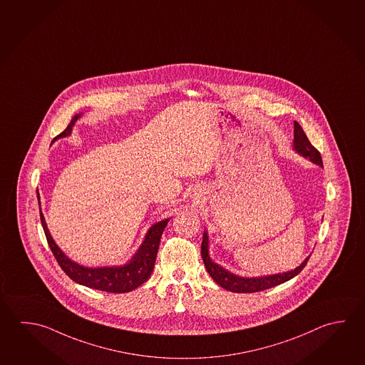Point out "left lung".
Here are the masks:
<instances>
[{
    "label": "left lung",
    "mask_w": 365,
    "mask_h": 365,
    "mask_svg": "<svg viewBox=\"0 0 365 365\" xmlns=\"http://www.w3.org/2000/svg\"><path fill=\"white\" fill-rule=\"evenodd\" d=\"M294 138L292 143V149L304 158L309 159L312 163L323 167V160L320 153L312 145V143L307 139L302 127L294 120ZM202 259L206 266L207 272L212 277L213 280L225 288L227 291L235 292V293H252V292L265 291L269 288H272L275 285L282 284L292 278H294L301 270L305 267L307 264V259L310 256H307L297 267L288 272H277V274H270V275H261V277H240L234 272L226 270L225 267L219 265L215 262L210 256V237L208 232L205 229L203 232V240H202Z\"/></svg>",
    "instance_id": "8db88e82"
}]
</instances>
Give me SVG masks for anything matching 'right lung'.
<instances>
[{"instance_id":"right-lung-1","label":"right lung","mask_w":365,"mask_h":365,"mask_svg":"<svg viewBox=\"0 0 365 365\" xmlns=\"http://www.w3.org/2000/svg\"><path fill=\"white\" fill-rule=\"evenodd\" d=\"M82 114L83 113L74 115L73 120H71V123L68 125L66 130L53 140L71 136L76 122L80 120ZM37 199H38V206L41 207L38 192H37ZM40 215L41 224L46 235L47 243L50 245L58 264L66 275L78 284L85 285L98 291L110 292V293H126V292L133 291L135 288L145 283L149 279L152 275L155 259H157L160 237L170 221V219H165L160 220L158 222H154L148 229L144 240L141 242L138 251L133 253L131 259H128L125 264L90 267V266L81 265L66 256L59 245L55 243L53 235L50 234L46 220L41 208Z\"/></svg>"}]
</instances>
